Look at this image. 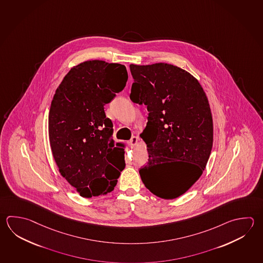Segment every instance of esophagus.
<instances>
[{"label":"esophagus","mask_w":263,"mask_h":263,"mask_svg":"<svg viewBox=\"0 0 263 263\" xmlns=\"http://www.w3.org/2000/svg\"><path fill=\"white\" fill-rule=\"evenodd\" d=\"M138 139H138V137H132L131 139L129 140L128 143L131 148H133V147H135V146L137 145V143H138Z\"/></svg>","instance_id":"esophagus-1"}]
</instances>
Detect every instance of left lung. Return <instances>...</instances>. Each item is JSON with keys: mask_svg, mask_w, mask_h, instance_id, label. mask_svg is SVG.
<instances>
[{"mask_svg": "<svg viewBox=\"0 0 263 263\" xmlns=\"http://www.w3.org/2000/svg\"><path fill=\"white\" fill-rule=\"evenodd\" d=\"M130 99L146 105L141 139L149 161L139 169L145 187L163 199L185 194L202 176L213 145V120L203 87L188 71L167 63L130 65Z\"/></svg>", "mask_w": 263, "mask_h": 263, "instance_id": "8db88e82", "label": "left lung"}]
</instances>
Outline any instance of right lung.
Segmentation results:
<instances>
[{
	"mask_svg": "<svg viewBox=\"0 0 263 263\" xmlns=\"http://www.w3.org/2000/svg\"><path fill=\"white\" fill-rule=\"evenodd\" d=\"M127 79L124 65L88 60L71 68L55 90L48 117L50 146L61 176L83 197L114 191L125 166L124 149L114 142L104 106Z\"/></svg>",
	"mask_w": 263,
	"mask_h": 263,
	"instance_id": "obj_1",
	"label": "right lung"
}]
</instances>
